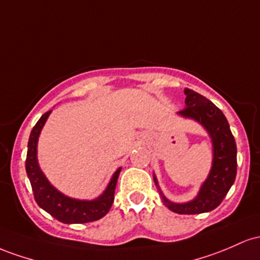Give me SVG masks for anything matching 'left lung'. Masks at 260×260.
<instances>
[{"mask_svg":"<svg viewBox=\"0 0 260 260\" xmlns=\"http://www.w3.org/2000/svg\"><path fill=\"white\" fill-rule=\"evenodd\" d=\"M185 107L177 114L191 119L206 130L212 142V163L208 178L197 197L186 203H173L162 193L153 174L154 184L162 201L171 211L180 215H195L216 209L229 193L237 174V147L226 116L212 102L193 89L185 88Z\"/></svg>","mask_w":260,"mask_h":260,"instance_id":"8db88e82","label":"left lung"}]
</instances>
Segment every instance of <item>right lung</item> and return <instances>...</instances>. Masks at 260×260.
<instances>
[{
  "label": "right lung",
  "mask_w": 260,
  "mask_h": 260,
  "mask_svg": "<svg viewBox=\"0 0 260 260\" xmlns=\"http://www.w3.org/2000/svg\"><path fill=\"white\" fill-rule=\"evenodd\" d=\"M50 114L51 110H49L42 115V118L38 120L36 126L31 130L28 141L25 171H27L37 204L62 223H86L97 221L106 216L112 208L113 201H114L116 182H118L121 167L116 169L110 178L106 190L95 199H75V198L67 197L60 190H57L43 173L39 162H38V141H39L42 129Z\"/></svg>",
  "instance_id": "1"
}]
</instances>
